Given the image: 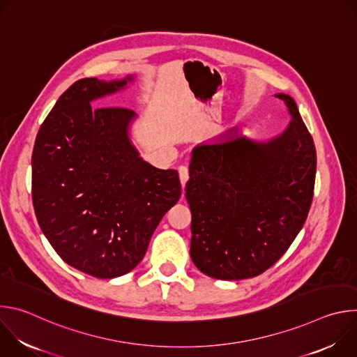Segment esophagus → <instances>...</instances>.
Returning <instances> with one entry per match:
<instances>
[{
  "label": "esophagus",
  "instance_id": "obj_1",
  "mask_svg": "<svg viewBox=\"0 0 357 357\" xmlns=\"http://www.w3.org/2000/svg\"><path fill=\"white\" fill-rule=\"evenodd\" d=\"M179 178H181L182 186H185V183L189 179V169L186 167H179Z\"/></svg>",
  "mask_w": 357,
  "mask_h": 357
}]
</instances>
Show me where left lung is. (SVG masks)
I'll list each match as a JSON object with an SVG mask.
<instances>
[{"mask_svg": "<svg viewBox=\"0 0 357 357\" xmlns=\"http://www.w3.org/2000/svg\"><path fill=\"white\" fill-rule=\"evenodd\" d=\"M291 116L264 141L233 127L192 151L185 196L192 213L190 259L203 274L234 281L274 266L307 220L317 151L295 100L275 94Z\"/></svg>", "mask_w": 357, "mask_h": 357, "instance_id": "obj_1", "label": "left lung"}]
</instances>
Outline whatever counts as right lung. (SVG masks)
Segmentation results:
<instances>
[{
    "instance_id": "add662e5",
    "label": "right lung",
    "mask_w": 357,
    "mask_h": 357,
    "mask_svg": "<svg viewBox=\"0 0 357 357\" xmlns=\"http://www.w3.org/2000/svg\"><path fill=\"white\" fill-rule=\"evenodd\" d=\"M134 79L73 83L42 123L32 152V200L42 233L65 263L97 278L134 270L181 197L178 171L149 165L131 142L137 114L91 106Z\"/></svg>"
}]
</instances>
